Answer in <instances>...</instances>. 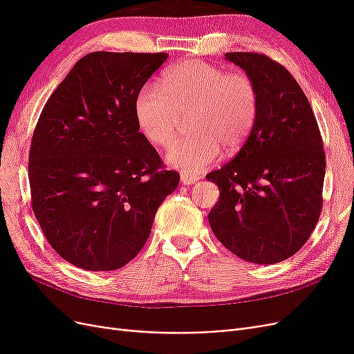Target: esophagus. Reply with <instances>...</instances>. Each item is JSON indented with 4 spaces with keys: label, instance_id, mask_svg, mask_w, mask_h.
Here are the masks:
<instances>
[{
    "label": "esophagus",
    "instance_id": "34e87169",
    "mask_svg": "<svg viewBox=\"0 0 354 354\" xmlns=\"http://www.w3.org/2000/svg\"><path fill=\"white\" fill-rule=\"evenodd\" d=\"M180 178H181V183L186 185V186H189V185H195L196 181L199 180V177H198V176L189 174V173H181Z\"/></svg>",
    "mask_w": 354,
    "mask_h": 354
}]
</instances>
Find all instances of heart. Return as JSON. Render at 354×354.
Listing matches in <instances>:
<instances>
[{
    "label": "heart",
    "mask_w": 354,
    "mask_h": 354,
    "mask_svg": "<svg viewBox=\"0 0 354 354\" xmlns=\"http://www.w3.org/2000/svg\"><path fill=\"white\" fill-rule=\"evenodd\" d=\"M260 95L243 72L190 59L169 68L160 85L146 84L134 99L138 131L159 147L173 145L187 118L190 136L165 153L174 168L199 173L221 155L233 153L248 140L259 115Z\"/></svg>",
    "instance_id": "b5f03b06"
}]
</instances>
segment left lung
<instances>
[{
  "mask_svg": "<svg viewBox=\"0 0 354 354\" xmlns=\"http://www.w3.org/2000/svg\"><path fill=\"white\" fill-rule=\"evenodd\" d=\"M259 88V115L238 155L207 174L220 189L208 214L217 239L239 259L274 264L307 242L322 211L325 152L304 91L281 63L226 53Z\"/></svg>",
  "mask_w": 354,
  "mask_h": 354,
  "instance_id": "8db88e82",
  "label": "left lung"
}]
</instances>
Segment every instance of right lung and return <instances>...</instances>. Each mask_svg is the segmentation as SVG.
<instances>
[{
	"mask_svg": "<svg viewBox=\"0 0 354 354\" xmlns=\"http://www.w3.org/2000/svg\"><path fill=\"white\" fill-rule=\"evenodd\" d=\"M167 57L90 53L39 115L28 165L32 209L53 250L80 269L130 263L178 186L134 116L136 94Z\"/></svg>",
	"mask_w": 354,
	"mask_h": 354,
	"instance_id": "add662e5",
	"label": "right lung"
}]
</instances>
